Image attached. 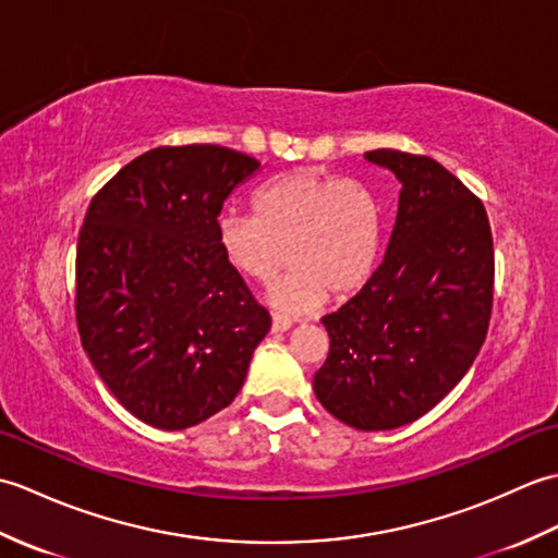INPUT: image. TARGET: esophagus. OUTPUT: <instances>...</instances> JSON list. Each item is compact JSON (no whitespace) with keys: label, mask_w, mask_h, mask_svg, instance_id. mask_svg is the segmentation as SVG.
Here are the masks:
<instances>
[{"label":"esophagus","mask_w":558,"mask_h":558,"mask_svg":"<svg viewBox=\"0 0 558 558\" xmlns=\"http://www.w3.org/2000/svg\"><path fill=\"white\" fill-rule=\"evenodd\" d=\"M292 328V318L286 314H272V330L276 333H286V330Z\"/></svg>","instance_id":"1"}]
</instances>
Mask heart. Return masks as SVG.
<instances>
[{
	"label": "heart",
	"instance_id": "b5f03b06",
	"mask_svg": "<svg viewBox=\"0 0 558 558\" xmlns=\"http://www.w3.org/2000/svg\"><path fill=\"white\" fill-rule=\"evenodd\" d=\"M381 240L374 196L357 182L294 170L256 194V213L225 210L218 244L225 258L260 286L292 272L270 292V304L290 314L314 312L348 298L369 280Z\"/></svg>",
	"mask_w": 558,
	"mask_h": 558
}]
</instances>
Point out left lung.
I'll use <instances>...</instances> for the list:
<instances>
[{"mask_svg": "<svg viewBox=\"0 0 558 558\" xmlns=\"http://www.w3.org/2000/svg\"><path fill=\"white\" fill-rule=\"evenodd\" d=\"M364 160L400 182L381 266L322 318L330 348L318 402L360 432L420 420L453 390L487 338L494 246L482 201L444 165L378 148Z\"/></svg>", "mask_w": 558, "mask_h": 558, "instance_id": "8db88e82", "label": "left lung"}]
</instances>
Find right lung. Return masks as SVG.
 Listing matches in <instances>:
<instances>
[{"label": "right lung", "instance_id": "1", "mask_svg": "<svg viewBox=\"0 0 558 558\" xmlns=\"http://www.w3.org/2000/svg\"><path fill=\"white\" fill-rule=\"evenodd\" d=\"M260 162L222 146H162L90 201L76 248V324L117 402L180 432L228 408L270 328L218 244L222 204Z\"/></svg>", "mask_w": 558, "mask_h": 558}]
</instances>
